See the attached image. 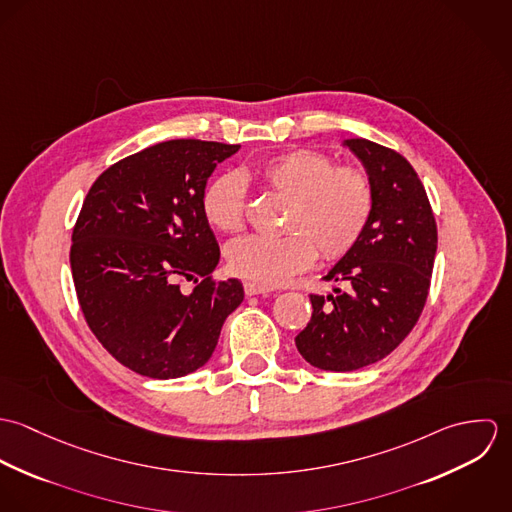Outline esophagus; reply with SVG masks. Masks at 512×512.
<instances>
[{
	"instance_id": "obj_1",
	"label": "esophagus",
	"mask_w": 512,
	"mask_h": 512,
	"mask_svg": "<svg viewBox=\"0 0 512 512\" xmlns=\"http://www.w3.org/2000/svg\"><path fill=\"white\" fill-rule=\"evenodd\" d=\"M244 292L246 295H262V293L272 292V288H266V286H260L254 282H244Z\"/></svg>"
}]
</instances>
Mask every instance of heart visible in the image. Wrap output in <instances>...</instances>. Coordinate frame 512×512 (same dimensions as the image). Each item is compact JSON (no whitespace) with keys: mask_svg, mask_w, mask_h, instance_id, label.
Masks as SVG:
<instances>
[{"mask_svg":"<svg viewBox=\"0 0 512 512\" xmlns=\"http://www.w3.org/2000/svg\"><path fill=\"white\" fill-rule=\"evenodd\" d=\"M262 183L292 197L284 236H244L228 250L230 270L254 284L274 288L309 268L319 252L327 260L345 256L361 240L374 209V187L365 169L335 165L315 149L280 153L258 167ZM203 215L220 232L246 224V189L238 173L215 177L201 199Z\"/></svg>","mask_w":512,"mask_h":512,"instance_id":"obj_1","label":"heart"}]
</instances>
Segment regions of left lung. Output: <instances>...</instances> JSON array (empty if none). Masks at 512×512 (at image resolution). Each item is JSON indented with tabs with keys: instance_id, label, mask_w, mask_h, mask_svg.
<instances>
[{
	"instance_id": "8db88e82",
	"label": "left lung",
	"mask_w": 512,
	"mask_h": 512,
	"mask_svg": "<svg viewBox=\"0 0 512 512\" xmlns=\"http://www.w3.org/2000/svg\"><path fill=\"white\" fill-rule=\"evenodd\" d=\"M345 146L372 181V217L361 240L325 276L345 290L309 295L313 313L295 337L309 365L333 372L372 365L408 337L426 305L438 250L432 205L408 159L363 138Z\"/></svg>"
}]
</instances>
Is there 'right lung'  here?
I'll list each match as a JSON object with an SVG mask.
<instances>
[{
  "mask_svg": "<svg viewBox=\"0 0 512 512\" xmlns=\"http://www.w3.org/2000/svg\"><path fill=\"white\" fill-rule=\"evenodd\" d=\"M238 149L146 147L110 165L82 203L71 246L80 309L102 347L142 376L179 378L205 365L244 299L238 280L211 276L220 250L201 207L207 179ZM181 277L204 280L183 294Z\"/></svg>",
  "mask_w": 512,
  "mask_h": 512,
  "instance_id": "1",
  "label": "right lung"
}]
</instances>
